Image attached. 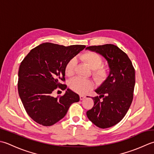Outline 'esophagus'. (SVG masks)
<instances>
[{
  "label": "esophagus",
  "instance_id": "esophagus-1",
  "mask_svg": "<svg viewBox=\"0 0 154 154\" xmlns=\"http://www.w3.org/2000/svg\"><path fill=\"white\" fill-rule=\"evenodd\" d=\"M85 98H86L85 96H83V95H80V100H83Z\"/></svg>",
  "mask_w": 154,
  "mask_h": 154
}]
</instances>
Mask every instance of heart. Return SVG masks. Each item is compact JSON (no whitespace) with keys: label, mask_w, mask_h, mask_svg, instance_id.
<instances>
[{"label":"heart","mask_w":154,"mask_h":154,"mask_svg":"<svg viewBox=\"0 0 154 154\" xmlns=\"http://www.w3.org/2000/svg\"><path fill=\"white\" fill-rule=\"evenodd\" d=\"M82 58L86 62L89 66L92 69L93 74L96 79L102 82L108 77V72L107 69L102 67V58L101 56L95 52H88L82 56ZM77 63L76 58H72L69 60L65 66V73L68 76H72L74 69ZM93 82L90 80L82 77H76L70 81V86L74 92L80 94H86L93 88Z\"/></svg>","instance_id":"heart-1"}]
</instances>
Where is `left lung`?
<instances>
[{"label": "left lung", "mask_w": 154, "mask_h": 154, "mask_svg": "<svg viewBox=\"0 0 154 154\" xmlns=\"http://www.w3.org/2000/svg\"><path fill=\"white\" fill-rule=\"evenodd\" d=\"M86 50L102 56L107 60L109 72L94 90V105L86 112L88 118L100 128L117 124L126 114L133 100L135 70L130 58L118 46L111 44L87 47Z\"/></svg>", "instance_id": "left-lung-1"}]
</instances>
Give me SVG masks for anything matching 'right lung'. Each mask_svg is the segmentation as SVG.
Returning a JSON list of instances; mask_svg holds the SVG:
<instances>
[{"instance_id": "right-lung-1", "label": "right lung", "mask_w": 154, "mask_h": 154, "mask_svg": "<svg viewBox=\"0 0 154 154\" xmlns=\"http://www.w3.org/2000/svg\"><path fill=\"white\" fill-rule=\"evenodd\" d=\"M84 45L64 46L46 42L36 46L21 62L18 90L29 116L36 123L51 126L63 118L80 96L70 88L60 98L52 96L57 87L66 89L65 66L71 58L85 48Z\"/></svg>"}]
</instances>
